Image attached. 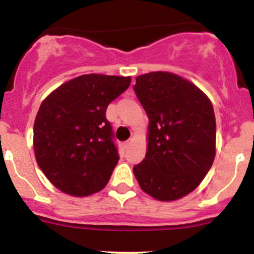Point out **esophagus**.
Listing matches in <instances>:
<instances>
[{"label":"esophagus","instance_id":"1","mask_svg":"<svg viewBox=\"0 0 254 254\" xmlns=\"http://www.w3.org/2000/svg\"><path fill=\"white\" fill-rule=\"evenodd\" d=\"M131 142H132V139H129V140H127V141H125V142H124V146H125V148H127V147H129V146L131 145Z\"/></svg>","mask_w":254,"mask_h":254}]
</instances>
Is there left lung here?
I'll use <instances>...</instances> for the list:
<instances>
[{"mask_svg": "<svg viewBox=\"0 0 254 254\" xmlns=\"http://www.w3.org/2000/svg\"><path fill=\"white\" fill-rule=\"evenodd\" d=\"M134 91L147 114V151L132 171L140 188L161 201L193 191L214 162L216 122L206 94L188 79L156 71Z\"/></svg>", "mask_w": 254, "mask_h": 254, "instance_id": "1", "label": "left lung"}]
</instances>
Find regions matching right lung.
Segmentation results:
<instances>
[{
    "mask_svg": "<svg viewBox=\"0 0 254 254\" xmlns=\"http://www.w3.org/2000/svg\"><path fill=\"white\" fill-rule=\"evenodd\" d=\"M131 77L89 73L70 79L40 104L34 122L35 158L58 189L73 196L102 190L119 161L108 104Z\"/></svg>",
    "mask_w": 254,
    "mask_h": 254,
    "instance_id": "right-lung-1",
    "label": "right lung"
}]
</instances>
